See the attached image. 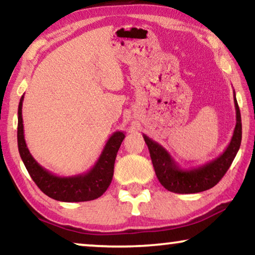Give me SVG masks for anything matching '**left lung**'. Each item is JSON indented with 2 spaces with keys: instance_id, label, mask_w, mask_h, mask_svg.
Wrapping results in <instances>:
<instances>
[{
  "instance_id": "8db88e82",
  "label": "left lung",
  "mask_w": 255,
  "mask_h": 255,
  "mask_svg": "<svg viewBox=\"0 0 255 255\" xmlns=\"http://www.w3.org/2000/svg\"><path fill=\"white\" fill-rule=\"evenodd\" d=\"M233 94L237 121L235 131L225 151L210 162L189 169L181 168L166 148L146 134H142L148 147L155 175L167 190L176 194L201 193L215 187L228 172L242 144V117L237 103L236 93L233 92Z\"/></svg>"
}]
</instances>
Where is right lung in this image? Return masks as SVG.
Listing matches in <instances>:
<instances>
[{
	"mask_svg": "<svg viewBox=\"0 0 255 255\" xmlns=\"http://www.w3.org/2000/svg\"><path fill=\"white\" fill-rule=\"evenodd\" d=\"M24 95L20 97L18 106V128L17 142L19 155L25 165L30 176L48 197L61 202L93 201L106 193L114 175V165L118 149L125 138V133L116 131L108 139L102 153L95 165L87 173L73 176H58L48 172L38 163L27 148L24 139L22 106Z\"/></svg>",
	"mask_w": 255,
	"mask_h": 255,
	"instance_id": "right-lung-1",
	"label": "right lung"
}]
</instances>
